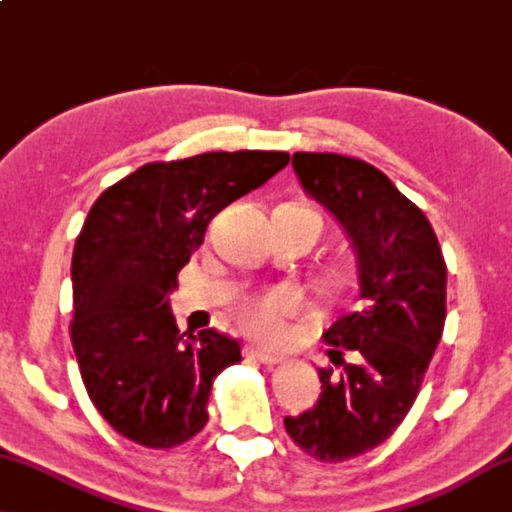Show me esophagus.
Segmentation results:
<instances>
[{
  "label": "esophagus",
  "instance_id": "esophagus-1",
  "mask_svg": "<svg viewBox=\"0 0 512 512\" xmlns=\"http://www.w3.org/2000/svg\"><path fill=\"white\" fill-rule=\"evenodd\" d=\"M249 357L261 361L265 366H274V364H281V355H274V352L265 350V348H249Z\"/></svg>",
  "mask_w": 512,
  "mask_h": 512
}]
</instances>
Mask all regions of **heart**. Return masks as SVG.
<instances>
[{"mask_svg":"<svg viewBox=\"0 0 512 512\" xmlns=\"http://www.w3.org/2000/svg\"><path fill=\"white\" fill-rule=\"evenodd\" d=\"M286 208L297 212V215L302 217H309L322 226L320 215L313 208L297 206V203H290ZM332 281L336 286H343L345 274L338 270L332 272ZM300 304H302V297L293 288H286V286L267 288V290H261V293H251L247 297H242L238 302V320L242 322V327L254 336L265 338V341H277V338L283 334V320L300 311Z\"/></svg>","mask_w":512,"mask_h":512,"instance_id":"obj_1","label":"heart"}]
</instances>
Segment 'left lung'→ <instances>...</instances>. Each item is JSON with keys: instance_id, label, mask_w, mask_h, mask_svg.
I'll list each match as a JSON object with an SVG mask.
<instances>
[{"instance_id": "8db88e82", "label": "left lung", "mask_w": 512, "mask_h": 512, "mask_svg": "<svg viewBox=\"0 0 512 512\" xmlns=\"http://www.w3.org/2000/svg\"><path fill=\"white\" fill-rule=\"evenodd\" d=\"M293 167L357 249L361 309L322 336L338 373L318 368V403L283 426L311 458L345 462L380 446L412 410L444 332L446 263L423 210L373 164L295 153Z\"/></svg>"}]
</instances>
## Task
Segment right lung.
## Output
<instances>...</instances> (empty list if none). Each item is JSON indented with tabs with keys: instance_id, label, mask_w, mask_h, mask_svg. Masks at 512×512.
Instances as JSON below:
<instances>
[{
	"instance_id": "add662e5",
	"label": "right lung",
	"mask_w": 512,
	"mask_h": 512,
	"mask_svg": "<svg viewBox=\"0 0 512 512\" xmlns=\"http://www.w3.org/2000/svg\"><path fill=\"white\" fill-rule=\"evenodd\" d=\"M290 162L281 151L148 162L93 203L73 251L70 341L91 403L146 448H174L208 423L215 377L238 364L235 338L180 334L169 295L210 219Z\"/></svg>"
}]
</instances>
